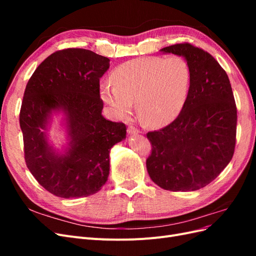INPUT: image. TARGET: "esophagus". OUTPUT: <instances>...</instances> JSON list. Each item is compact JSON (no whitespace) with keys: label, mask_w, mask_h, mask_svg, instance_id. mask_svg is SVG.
I'll use <instances>...</instances> for the list:
<instances>
[{"label":"esophagus","mask_w":256,"mask_h":256,"mask_svg":"<svg viewBox=\"0 0 256 256\" xmlns=\"http://www.w3.org/2000/svg\"><path fill=\"white\" fill-rule=\"evenodd\" d=\"M127 132L128 134H138L140 132V129H138V127H136V126H134V125H130L128 126V128H127Z\"/></svg>","instance_id":"1"}]
</instances>
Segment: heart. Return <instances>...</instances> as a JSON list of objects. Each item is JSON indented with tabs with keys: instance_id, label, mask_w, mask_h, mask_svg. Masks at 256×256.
<instances>
[{
	"instance_id": "1",
	"label": "heart",
	"mask_w": 256,
	"mask_h": 256,
	"mask_svg": "<svg viewBox=\"0 0 256 256\" xmlns=\"http://www.w3.org/2000/svg\"><path fill=\"white\" fill-rule=\"evenodd\" d=\"M192 72L180 56H144L125 62L112 72V82L100 84V96L118 118L132 111L136 102L140 118L161 126L180 113L191 88Z\"/></svg>"
}]
</instances>
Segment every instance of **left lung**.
<instances>
[{
  "label": "left lung",
  "instance_id": "obj_1",
  "mask_svg": "<svg viewBox=\"0 0 256 256\" xmlns=\"http://www.w3.org/2000/svg\"><path fill=\"white\" fill-rule=\"evenodd\" d=\"M161 51L187 60L192 80L188 99L177 118L146 134L152 144L147 172L162 189L198 190L218 177L234 154V94L226 70L205 50L182 42Z\"/></svg>",
  "mask_w": 256,
  "mask_h": 256
}]
</instances>
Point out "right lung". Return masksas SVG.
I'll use <instances>...</instances> for the list:
<instances>
[{
  "instance_id": "add662e5",
  "label": "right lung",
  "mask_w": 256,
  "mask_h": 256,
  "mask_svg": "<svg viewBox=\"0 0 256 256\" xmlns=\"http://www.w3.org/2000/svg\"><path fill=\"white\" fill-rule=\"evenodd\" d=\"M110 60L80 48L52 53L36 68L23 95L19 122L28 168L53 196L70 198L94 194L106 184L112 146L126 138L124 122L102 115L100 78ZM66 115L70 150L58 156L45 130L52 110Z\"/></svg>"
}]
</instances>
